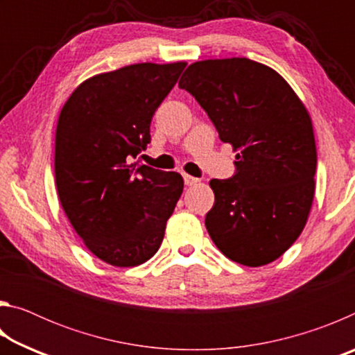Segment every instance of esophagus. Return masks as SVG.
<instances>
[{
	"instance_id": "1",
	"label": "esophagus",
	"mask_w": 355,
	"mask_h": 355,
	"mask_svg": "<svg viewBox=\"0 0 355 355\" xmlns=\"http://www.w3.org/2000/svg\"><path fill=\"white\" fill-rule=\"evenodd\" d=\"M183 180H184L186 186H192V184H196L197 182H199V178L191 177V175H188V173H183Z\"/></svg>"
}]
</instances>
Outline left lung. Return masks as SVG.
I'll list each match as a JSON object with an SVG mask.
<instances>
[{"label": "left lung", "instance_id": "left-lung-1", "mask_svg": "<svg viewBox=\"0 0 355 355\" xmlns=\"http://www.w3.org/2000/svg\"><path fill=\"white\" fill-rule=\"evenodd\" d=\"M178 87L238 150L235 173L209 182V236L244 266L274 261L302 233L313 202L316 146L307 110L277 71L248 58L191 64Z\"/></svg>", "mask_w": 355, "mask_h": 355}]
</instances>
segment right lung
I'll list each match as a JSON object with an SVG mask.
<instances>
[{"instance_id":"1","label":"right lung","mask_w":355,"mask_h":355,"mask_svg":"<svg viewBox=\"0 0 355 355\" xmlns=\"http://www.w3.org/2000/svg\"><path fill=\"white\" fill-rule=\"evenodd\" d=\"M184 67L146 62L95 75L59 116V200L87 249L112 266H137L158 252L183 192L180 173L131 159L147 148L153 114Z\"/></svg>"}]
</instances>
